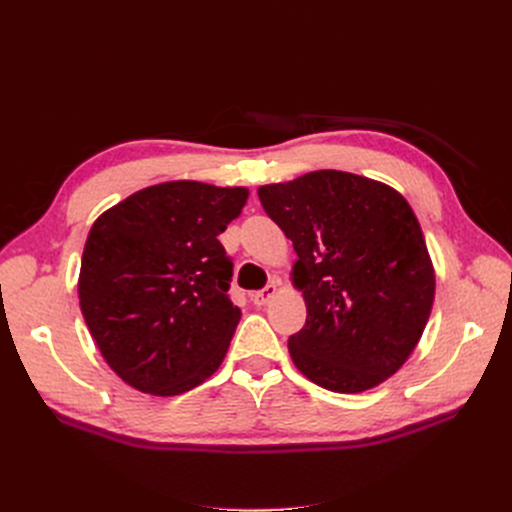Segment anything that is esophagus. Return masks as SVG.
Wrapping results in <instances>:
<instances>
[{
	"mask_svg": "<svg viewBox=\"0 0 512 512\" xmlns=\"http://www.w3.org/2000/svg\"><path fill=\"white\" fill-rule=\"evenodd\" d=\"M275 292H277V284L269 282L262 290L252 292V301H254V305H267L275 297Z\"/></svg>",
	"mask_w": 512,
	"mask_h": 512,
	"instance_id": "obj_1",
	"label": "esophagus"
}]
</instances>
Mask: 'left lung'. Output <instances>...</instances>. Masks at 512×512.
I'll return each mask as SVG.
<instances>
[{
    "mask_svg": "<svg viewBox=\"0 0 512 512\" xmlns=\"http://www.w3.org/2000/svg\"><path fill=\"white\" fill-rule=\"evenodd\" d=\"M258 198L299 256L292 282L307 318L288 337L294 365L335 393L374 389L408 361L436 292L408 200L342 170L262 185Z\"/></svg>",
    "mask_w": 512,
    "mask_h": 512,
    "instance_id": "obj_1",
    "label": "left lung"
}]
</instances>
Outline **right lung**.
<instances>
[{"label": "right lung", "instance_id": "1", "mask_svg": "<svg viewBox=\"0 0 512 512\" xmlns=\"http://www.w3.org/2000/svg\"><path fill=\"white\" fill-rule=\"evenodd\" d=\"M245 188L198 181L151 185L104 211L83 250L79 299L115 374L151 395H181L224 361L241 309L218 235Z\"/></svg>", "mask_w": 512, "mask_h": 512}]
</instances>
